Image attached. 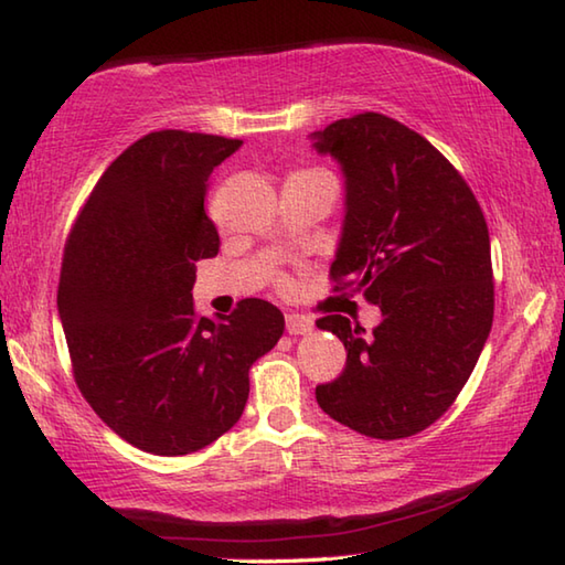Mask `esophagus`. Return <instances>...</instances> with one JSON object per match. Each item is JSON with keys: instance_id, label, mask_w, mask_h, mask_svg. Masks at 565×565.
<instances>
[{"instance_id": "1", "label": "esophagus", "mask_w": 565, "mask_h": 565, "mask_svg": "<svg viewBox=\"0 0 565 565\" xmlns=\"http://www.w3.org/2000/svg\"><path fill=\"white\" fill-rule=\"evenodd\" d=\"M313 328V321L309 316H301V313H286V331L291 335H303L309 333Z\"/></svg>"}]
</instances>
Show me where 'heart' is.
Instances as JSON below:
<instances>
[{"mask_svg": "<svg viewBox=\"0 0 565 565\" xmlns=\"http://www.w3.org/2000/svg\"><path fill=\"white\" fill-rule=\"evenodd\" d=\"M309 175H323V170H316V168H306V170H296L291 178H309Z\"/></svg>", "mask_w": 565, "mask_h": 565, "instance_id": "heart-1", "label": "heart"}]
</instances>
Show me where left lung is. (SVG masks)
<instances>
[{"label":"left lung","instance_id":"8db88e82","mask_svg":"<svg viewBox=\"0 0 565 565\" xmlns=\"http://www.w3.org/2000/svg\"><path fill=\"white\" fill-rule=\"evenodd\" d=\"M311 140L345 178L335 291L383 313L373 335L341 313L318 318L348 358L316 399L365 437L417 435L455 403L494 321L484 212L433 142L383 113L341 118Z\"/></svg>","mask_w":565,"mask_h":565}]
</instances>
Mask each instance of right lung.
Segmentation results:
<instances>
[{
    "label": "right lung",
    "mask_w": 565,
    "mask_h": 565,
    "mask_svg": "<svg viewBox=\"0 0 565 565\" xmlns=\"http://www.w3.org/2000/svg\"><path fill=\"white\" fill-rule=\"evenodd\" d=\"M239 146L148 132L110 162L66 239L56 303L76 385L142 452L190 455L234 427L252 363L284 333L262 299L220 321L194 313V262L220 252L207 180Z\"/></svg>",
    "instance_id": "1"
}]
</instances>
